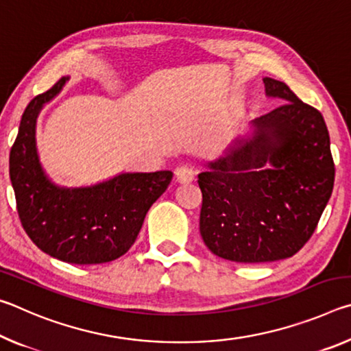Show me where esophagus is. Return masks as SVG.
Masks as SVG:
<instances>
[{
    "label": "esophagus",
    "instance_id": "esophagus-1",
    "mask_svg": "<svg viewBox=\"0 0 351 351\" xmlns=\"http://www.w3.org/2000/svg\"><path fill=\"white\" fill-rule=\"evenodd\" d=\"M175 176H176L178 182H181V184L192 182L195 180V169L192 167V165H181V167L176 169Z\"/></svg>",
    "mask_w": 351,
    "mask_h": 351
}]
</instances>
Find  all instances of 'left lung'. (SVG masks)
<instances>
[{
	"mask_svg": "<svg viewBox=\"0 0 351 351\" xmlns=\"http://www.w3.org/2000/svg\"><path fill=\"white\" fill-rule=\"evenodd\" d=\"M266 94L285 100L252 121L239 141L198 175L199 232L218 257L265 263L293 257L317 228L331 197L335 161L325 121L287 83L263 79Z\"/></svg>",
	"mask_w": 351,
	"mask_h": 351,
	"instance_id": "1",
	"label": "left lung"
}]
</instances>
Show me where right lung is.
<instances>
[{"mask_svg":"<svg viewBox=\"0 0 351 351\" xmlns=\"http://www.w3.org/2000/svg\"><path fill=\"white\" fill-rule=\"evenodd\" d=\"M66 80L62 77L35 96L23 112L9 156L16 212L29 239L51 257L74 265L108 263L133 246L148 209L173 173H123L85 189H60L49 182L35 150V121Z\"/></svg>","mask_w":351,"mask_h":351,"instance_id":"add662e5","label":"right lung"}]
</instances>
